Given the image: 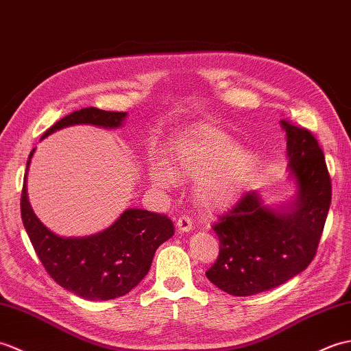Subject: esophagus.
Instances as JSON below:
<instances>
[{
	"label": "esophagus",
	"instance_id": "34e87169",
	"mask_svg": "<svg viewBox=\"0 0 351 351\" xmlns=\"http://www.w3.org/2000/svg\"><path fill=\"white\" fill-rule=\"evenodd\" d=\"M193 228V222L189 216H180L177 219L178 232H189Z\"/></svg>",
	"mask_w": 351,
	"mask_h": 351
}]
</instances>
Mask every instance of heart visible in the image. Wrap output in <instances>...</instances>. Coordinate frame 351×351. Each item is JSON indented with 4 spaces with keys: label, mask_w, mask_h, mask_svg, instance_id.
<instances>
[{
    "label": "heart",
    "mask_w": 351,
    "mask_h": 351,
    "mask_svg": "<svg viewBox=\"0 0 351 351\" xmlns=\"http://www.w3.org/2000/svg\"><path fill=\"white\" fill-rule=\"evenodd\" d=\"M258 158L252 150L239 149L228 132L197 123L178 136L174 147L176 173L198 182V199L208 212L232 207L251 180ZM165 162L149 167V182L162 191L177 186V176Z\"/></svg>",
    "instance_id": "1"
}]
</instances>
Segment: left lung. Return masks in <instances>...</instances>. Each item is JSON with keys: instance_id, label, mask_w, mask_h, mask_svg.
<instances>
[{"instance_id": "obj_1", "label": "left lung", "mask_w": 351, "mask_h": 351, "mask_svg": "<svg viewBox=\"0 0 351 351\" xmlns=\"http://www.w3.org/2000/svg\"><path fill=\"white\" fill-rule=\"evenodd\" d=\"M281 128L288 180L294 184L291 199L269 206L260 191H249L213 225L221 249L206 276L231 295L271 290L305 270L328 217L332 186L323 150L309 130L285 120Z\"/></svg>"}]
</instances>
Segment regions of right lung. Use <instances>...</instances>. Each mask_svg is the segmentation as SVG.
<instances>
[{
  "label": "right lung",
  "mask_w": 351,
  "mask_h": 351,
  "mask_svg": "<svg viewBox=\"0 0 351 351\" xmlns=\"http://www.w3.org/2000/svg\"><path fill=\"white\" fill-rule=\"evenodd\" d=\"M126 117L128 112L82 108L57 121L45 132L42 139L76 124L117 129L123 126ZM34 152L36 149L27 160L21 215L31 245L46 271L57 284L87 300L117 299L134 290L149 274L156 249L174 236V223L165 215L128 208L111 227L97 234L84 237L56 234L36 216L28 199L27 174Z\"/></svg>",
  "instance_id": "obj_1"
}]
</instances>
